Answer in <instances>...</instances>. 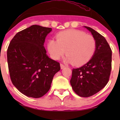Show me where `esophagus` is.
Returning a JSON list of instances; mask_svg holds the SVG:
<instances>
[{
	"instance_id": "esophagus-1",
	"label": "esophagus",
	"mask_w": 120,
	"mask_h": 120,
	"mask_svg": "<svg viewBox=\"0 0 120 120\" xmlns=\"http://www.w3.org/2000/svg\"><path fill=\"white\" fill-rule=\"evenodd\" d=\"M65 67V66L64 65H63V64H60V68H61V69H64Z\"/></svg>"
}]
</instances>
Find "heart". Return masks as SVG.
<instances>
[{"label": "heart", "instance_id": "heart-1", "mask_svg": "<svg viewBox=\"0 0 120 120\" xmlns=\"http://www.w3.org/2000/svg\"><path fill=\"white\" fill-rule=\"evenodd\" d=\"M56 41L49 39L47 45L48 52L53 60H57L66 53L65 61L81 66L92 58L95 51V39L82 31L64 30L56 34Z\"/></svg>", "mask_w": 120, "mask_h": 120}]
</instances>
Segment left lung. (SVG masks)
Returning <instances> with one entry per match:
<instances>
[{
    "label": "left lung",
    "instance_id": "left-lung-1",
    "mask_svg": "<svg viewBox=\"0 0 120 120\" xmlns=\"http://www.w3.org/2000/svg\"><path fill=\"white\" fill-rule=\"evenodd\" d=\"M85 27L95 39V51L86 64L73 69L70 82L78 95L87 98L98 93L108 83L112 68V50L104 37L90 27Z\"/></svg>",
    "mask_w": 120,
    "mask_h": 120
}]
</instances>
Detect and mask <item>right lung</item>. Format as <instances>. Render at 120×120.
Returning <instances> with one entry per match:
<instances>
[{
    "label": "right lung",
    "mask_w": 120,
    "mask_h": 120,
    "mask_svg": "<svg viewBox=\"0 0 120 120\" xmlns=\"http://www.w3.org/2000/svg\"><path fill=\"white\" fill-rule=\"evenodd\" d=\"M52 28L34 25L17 33L7 49V62L13 85L28 97L39 98L51 87L60 63L50 59L44 43Z\"/></svg>",
    "instance_id": "1"
}]
</instances>
